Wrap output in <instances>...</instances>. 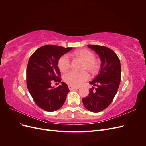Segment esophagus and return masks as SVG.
I'll list each match as a JSON object with an SVG mask.
<instances>
[{
	"instance_id": "esophagus-1",
	"label": "esophagus",
	"mask_w": 146,
	"mask_h": 146,
	"mask_svg": "<svg viewBox=\"0 0 146 146\" xmlns=\"http://www.w3.org/2000/svg\"><path fill=\"white\" fill-rule=\"evenodd\" d=\"M68 88H69V90H70V91L78 89V87H76V86H70V85H69V86H68Z\"/></svg>"
}]
</instances>
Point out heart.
Returning <instances> with one entry per match:
<instances>
[{
	"label": "heart",
	"instance_id": "b5f03b06",
	"mask_svg": "<svg viewBox=\"0 0 146 146\" xmlns=\"http://www.w3.org/2000/svg\"><path fill=\"white\" fill-rule=\"evenodd\" d=\"M74 55L83 61L82 70L85 71L77 72L71 70L64 74L63 78L64 82L68 85L78 86L88 79L89 76L87 72L91 76L97 74L99 69V65L95 60L94 54L90 50L80 49L75 52ZM58 66L61 72H65L70 68V60L68 54H64L60 57L58 61Z\"/></svg>",
	"mask_w": 146,
	"mask_h": 146
}]
</instances>
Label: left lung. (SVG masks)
<instances>
[{"mask_svg":"<svg viewBox=\"0 0 146 146\" xmlns=\"http://www.w3.org/2000/svg\"><path fill=\"white\" fill-rule=\"evenodd\" d=\"M88 47L98 54L101 66L98 76L90 82L93 86L92 88L82 101L88 110L98 113L111 104L117 93L121 82V63L115 52L108 47L98 45H88Z\"/></svg>","mask_w":146,"mask_h":146,"instance_id":"left-lung-1","label":"left lung"}]
</instances>
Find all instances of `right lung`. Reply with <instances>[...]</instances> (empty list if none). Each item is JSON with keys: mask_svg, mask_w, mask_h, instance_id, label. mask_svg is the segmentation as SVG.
Wrapping results in <instances>:
<instances>
[{"mask_svg": "<svg viewBox=\"0 0 146 146\" xmlns=\"http://www.w3.org/2000/svg\"><path fill=\"white\" fill-rule=\"evenodd\" d=\"M72 49L55 45L44 46L30 57L27 67V86L36 104L46 111H56L62 107L70 91L61 82L58 61L61 56ZM55 81L62 85L52 87Z\"/></svg>", "mask_w": 146, "mask_h": 146, "instance_id": "obj_1", "label": "right lung"}]
</instances>
